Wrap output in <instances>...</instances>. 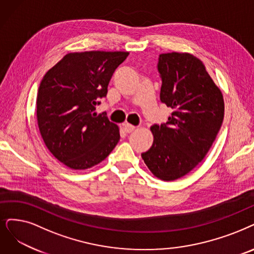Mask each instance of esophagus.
<instances>
[{
    "mask_svg": "<svg viewBox=\"0 0 254 254\" xmlns=\"http://www.w3.org/2000/svg\"><path fill=\"white\" fill-rule=\"evenodd\" d=\"M123 129H124V131L126 133H130V132H132V131L135 129V127L134 126H132L131 124H124L123 125Z\"/></svg>",
    "mask_w": 254,
    "mask_h": 254,
    "instance_id": "esophagus-1",
    "label": "esophagus"
}]
</instances>
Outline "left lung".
<instances>
[{
  "label": "left lung",
  "instance_id": "8db88e82",
  "mask_svg": "<svg viewBox=\"0 0 254 254\" xmlns=\"http://www.w3.org/2000/svg\"><path fill=\"white\" fill-rule=\"evenodd\" d=\"M158 70L160 100L173 113L167 124L150 127L153 144L141 158L155 177L173 181L206 156L224 119V99L204 64L190 53L160 54Z\"/></svg>",
  "mask_w": 254,
  "mask_h": 254
}]
</instances>
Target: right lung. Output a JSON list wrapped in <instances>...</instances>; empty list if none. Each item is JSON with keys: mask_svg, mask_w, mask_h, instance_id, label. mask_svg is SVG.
<instances>
[{"mask_svg": "<svg viewBox=\"0 0 254 254\" xmlns=\"http://www.w3.org/2000/svg\"><path fill=\"white\" fill-rule=\"evenodd\" d=\"M128 55L124 51L67 53L43 77L36 98L39 133L48 150L67 168H92L119 143V126L94 110Z\"/></svg>", "mask_w": 254, "mask_h": 254, "instance_id": "obj_1", "label": "right lung"}]
</instances>
